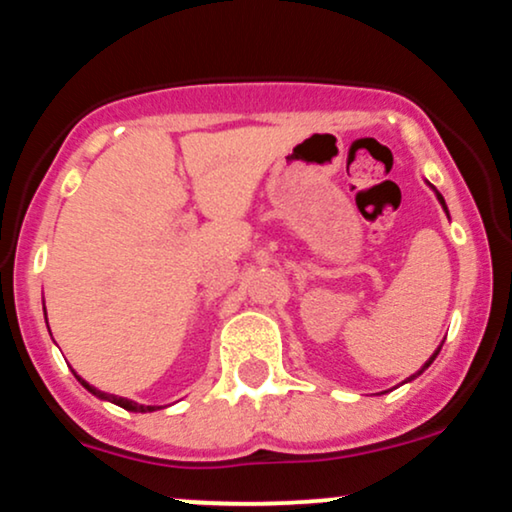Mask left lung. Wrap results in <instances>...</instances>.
<instances>
[{
  "mask_svg": "<svg viewBox=\"0 0 512 512\" xmlns=\"http://www.w3.org/2000/svg\"><path fill=\"white\" fill-rule=\"evenodd\" d=\"M436 195H438V199H440V204H443V207H445V199H443V197H440V192H438V190H436ZM445 211H448V209H445ZM436 356H438V351H436V354H433L431 358H428V361H426V366H424V368H428V366H431V363H433V358H436ZM424 368H421V370H424ZM421 370H419V373H421ZM419 373H416V375H419ZM416 375H411V378H416ZM411 378H409V380H411Z\"/></svg>",
  "mask_w": 512,
  "mask_h": 512,
  "instance_id": "obj_1",
  "label": "left lung"
}]
</instances>
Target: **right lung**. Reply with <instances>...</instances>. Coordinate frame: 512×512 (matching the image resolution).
<instances>
[{
	"instance_id": "add662e5",
	"label": "right lung",
	"mask_w": 512,
	"mask_h": 512,
	"mask_svg": "<svg viewBox=\"0 0 512 512\" xmlns=\"http://www.w3.org/2000/svg\"><path fill=\"white\" fill-rule=\"evenodd\" d=\"M79 380H81V378H79ZM81 385H84L88 392H93V395H96V397H101V399H110V402L117 404V407H122V409H129V411H154V409H156V407H144V404H137V402H129V399H125V397L105 395V392L96 390V387H91L88 383H84V380H81Z\"/></svg>"
}]
</instances>
